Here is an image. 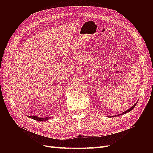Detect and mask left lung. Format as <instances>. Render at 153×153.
Wrapping results in <instances>:
<instances>
[{
    "mask_svg": "<svg viewBox=\"0 0 153 153\" xmlns=\"http://www.w3.org/2000/svg\"><path fill=\"white\" fill-rule=\"evenodd\" d=\"M138 103V102H136V103L134 104V105H133V106L132 107H131L130 108H129V109H128V110H127L126 111H125V112H123V113H122V114H125L128 113V112H129V111H131V110H133V109L134 108V107H135V105H136V103ZM120 115H121L122 114H120Z\"/></svg>",
    "mask_w": 153,
    "mask_h": 153,
    "instance_id": "left-lung-1",
    "label": "left lung"
}]
</instances>
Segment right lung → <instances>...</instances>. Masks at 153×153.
<instances>
[{
  "label": "right lung",
  "mask_w": 153,
  "mask_h": 153,
  "mask_svg": "<svg viewBox=\"0 0 153 153\" xmlns=\"http://www.w3.org/2000/svg\"><path fill=\"white\" fill-rule=\"evenodd\" d=\"M30 117V118H33V119H34V120H38V121H43V120H48V118H39V117H36V116H30V117Z\"/></svg>",
  "instance_id": "1"
}]
</instances>
